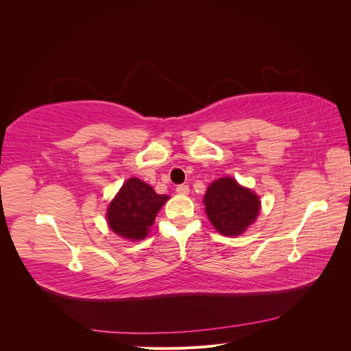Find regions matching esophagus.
I'll list each match as a JSON object with an SVG mask.
<instances>
[{"label": "esophagus", "mask_w": 351, "mask_h": 351, "mask_svg": "<svg viewBox=\"0 0 351 351\" xmlns=\"http://www.w3.org/2000/svg\"><path fill=\"white\" fill-rule=\"evenodd\" d=\"M176 192H177L178 195H187V193H189V186H187V184H178V186L176 187Z\"/></svg>", "instance_id": "esophagus-1"}]
</instances>
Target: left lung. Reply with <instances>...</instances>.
Masks as SVG:
<instances>
[{
  "instance_id": "8db88e82",
  "label": "left lung",
  "mask_w": 351,
  "mask_h": 351,
  "mask_svg": "<svg viewBox=\"0 0 351 351\" xmlns=\"http://www.w3.org/2000/svg\"><path fill=\"white\" fill-rule=\"evenodd\" d=\"M204 202L212 226L222 236L241 234L254 222L261 209L259 197L230 177L212 183Z\"/></svg>"
}]
</instances>
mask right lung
<instances>
[{"instance_id": "obj_1", "label": "right lung", "mask_w": 351, "mask_h": 351, "mask_svg": "<svg viewBox=\"0 0 351 351\" xmlns=\"http://www.w3.org/2000/svg\"><path fill=\"white\" fill-rule=\"evenodd\" d=\"M168 199L139 178H129L107 212L110 228L129 240H142L147 236L158 210Z\"/></svg>"}]
</instances>
